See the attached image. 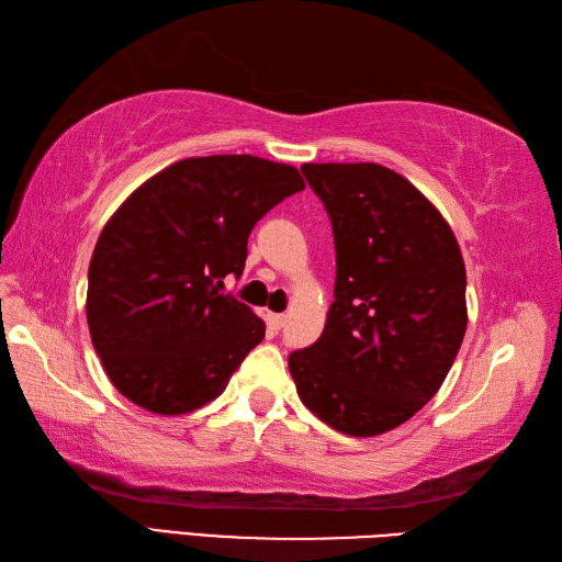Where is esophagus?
I'll return each mask as SVG.
<instances>
[{
  "mask_svg": "<svg viewBox=\"0 0 562 562\" xmlns=\"http://www.w3.org/2000/svg\"><path fill=\"white\" fill-rule=\"evenodd\" d=\"M284 326V316L282 314H268V328L272 333H278Z\"/></svg>",
  "mask_w": 562,
  "mask_h": 562,
  "instance_id": "1",
  "label": "esophagus"
}]
</instances>
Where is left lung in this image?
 I'll list each match as a JSON object with an SVG mask.
<instances>
[{
    "mask_svg": "<svg viewBox=\"0 0 562 562\" xmlns=\"http://www.w3.org/2000/svg\"><path fill=\"white\" fill-rule=\"evenodd\" d=\"M336 241V302L290 355L302 403L345 435L389 432L423 408L465 333L457 238L420 190L379 164H304Z\"/></svg>",
    "mask_w": 562,
    "mask_h": 562,
    "instance_id": "obj_1",
    "label": "left lung"
}]
</instances>
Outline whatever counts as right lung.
Wrapping results in <instances>:
<instances>
[{"label": "right lung", "mask_w": 562, "mask_h": 562, "mask_svg": "<svg viewBox=\"0 0 562 562\" xmlns=\"http://www.w3.org/2000/svg\"><path fill=\"white\" fill-rule=\"evenodd\" d=\"M300 190L292 166L217 154L171 164L117 207L89 262L87 321L127 401L181 415L226 389L266 324L222 280L241 278L250 229Z\"/></svg>", "instance_id": "add662e5"}]
</instances>
